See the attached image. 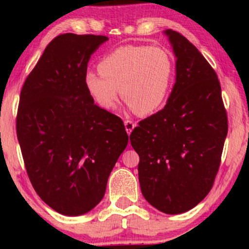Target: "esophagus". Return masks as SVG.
Listing matches in <instances>:
<instances>
[{
    "label": "esophagus",
    "instance_id": "34e87169",
    "mask_svg": "<svg viewBox=\"0 0 249 249\" xmlns=\"http://www.w3.org/2000/svg\"><path fill=\"white\" fill-rule=\"evenodd\" d=\"M124 127H125V131H127V134L130 135L131 131L134 130V128L136 127V124L131 120H124Z\"/></svg>",
    "mask_w": 249,
    "mask_h": 249
}]
</instances>
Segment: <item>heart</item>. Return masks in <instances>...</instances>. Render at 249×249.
<instances>
[{"label": "heart", "mask_w": 249, "mask_h": 249, "mask_svg": "<svg viewBox=\"0 0 249 249\" xmlns=\"http://www.w3.org/2000/svg\"><path fill=\"white\" fill-rule=\"evenodd\" d=\"M88 70L84 83L87 93L105 111L114 110L119 96L141 115L158 111L164 104L175 76V62L161 47L124 45L107 53Z\"/></svg>", "instance_id": "obj_1"}]
</instances>
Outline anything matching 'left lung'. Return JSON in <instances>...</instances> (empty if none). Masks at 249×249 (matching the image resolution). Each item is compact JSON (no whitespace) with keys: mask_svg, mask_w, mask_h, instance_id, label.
<instances>
[{"mask_svg":"<svg viewBox=\"0 0 249 249\" xmlns=\"http://www.w3.org/2000/svg\"><path fill=\"white\" fill-rule=\"evenodd\" d=\"M177 57L176 84L161 111L130 135L139 155L142 196L166 214L192 210L212 189L228 117L215 71L186 37L168 29Z\"/></svg>","mask_w":249,"mask_h":249,"instance_id":"1","label":"left lung"}]
</instances>
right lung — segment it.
<instances>
[{"instance_id": "right-lung-1", "label": "right lung", "mask_w": 249, "mask_h": 249, "mask_svg": "<svg viewBox=\"0 0 249 249\" xmlns=\"http://www.w3.org/2000/svg\"><path fill=\"white\" fill-rule=\"evenodd\" d=\"M108 38L62 34L46 46L21 88L17 137L38 196L63 215L89 212L128 144L124 124L85 87L90 55Z\"/></svg>"}]
</instances>
